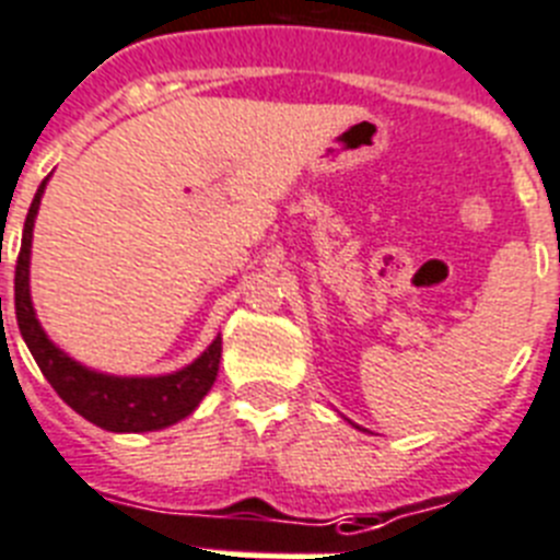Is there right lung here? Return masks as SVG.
Here are the masks:
<instances>
[{
    "label": "right lung",
    "mask_w": 560,
    "mask_h": 560,
    "mask_svg": "<svg viewBox=\"0 0 560 560\" xmlns=\"http://www.w3.org/2000/svg\"><path fill=\"white\" fill-rule=\"evenodd\" d=\"M42 180L39 192L33 198L31 212L25 218L22 248L16 260V323L22 339L31 348L33 360L42 368L45 380L52 390L65 399L70 408L88 422L98 424L113 433H147V430H164L180 422L200 405L209 394L221 365V337L214 339L207 351L200 353L192 365L180 368L166 376H109L90 371L70 360L61 348H56L42 331L36 312L31 303V241L33 221L39 212V200L45 192Z\"/></svg>",
    "instance_id": "right-lung-1"
}]
</instances>
